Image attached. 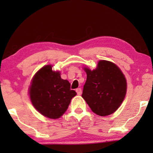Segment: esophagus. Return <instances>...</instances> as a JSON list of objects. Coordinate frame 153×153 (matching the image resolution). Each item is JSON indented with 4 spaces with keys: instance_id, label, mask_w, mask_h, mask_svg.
Instances as JSON below:
<instances>
[{
    "instance_id": "esophagus-1",
    "label": "esophagus",
    "mask_w": 153,
    "mask_h": 153,
    "mask_svg": "<svg viewBox=\"0 0 153 153\" xmlns=\"http://www.w3.org/2000/svg\"><path fill=\"white\" fill-rule=\"evenodd\" d=\"M76 92L77 93V95H80L81 93H82V91H81V88H79L76 89Z\"/></svg>"
}]
</instances>
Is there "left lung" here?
<instances>
[{
    "instance_id": "1",
    "label": "left lung",
    "mask_w": 153,
    "mask_h": 153,
    "mask_svg": "<svg viewBox=\"0 0 153 153\" xmlns=\"http://www.w3.org/2000/svg\"><path fill=\"white\" fill-rule=\"evenodd\" d=\"M87 79L82 97L100 116L112 114L121 105L127 92V81L120 69L107 60H100L97 68H83Z\"/></svg>"
}]
</instances>
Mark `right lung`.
I'll return each instance as SVG.
<instances>
[{
  "mask_svg": "<svg viewBox=\"0 0 153 153\" xmlns=\"http://www.w3.org/2000/svg\"><path fill=\"white\" fill-rule=\"evenodd\" d=\"M76 95L70 89V82L61 79L60 72L52 70L50 65L37 72L29 88L33 106L44 116L51 119L62 116Z\"/></svg>",
  "mask_w": 153,
  "mask_h": 153,
  "instance_id": "obj_1",
  "label": "right lung"
}]
</instances>
